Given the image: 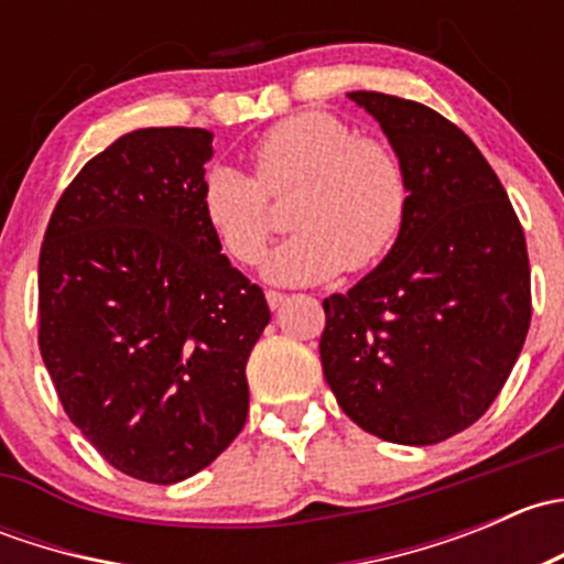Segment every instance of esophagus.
I'll return each mask as SVG.
<instances>
[{"instance_id": "obj_1", "label": "esophagus", "mask_w": 564, "mask_h": 564, "mask_svg": "<svg viewBox=\"0 0 564 564\" xmlns=\"http://www.w3.org/2000/svg\"><path fill=\"white\" fill-rule=\"evenodd\" d=\"M283 303H286V294H283V292H275V289H267V305H270L272 311L281 308Z\"/></svg>"}]
</instances>
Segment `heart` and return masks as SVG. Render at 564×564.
Returning <instances> with one entry per match:
<instances>
[{"mask_svg":"<svg viewBox=\"0 0 564 564\" xmlns=\"http://www.w3.org/2000/svg\"><path fill=\"white\" fill-rule=\"evenodd\" d=\"M253 176L213 166L202 209L226 253L256 264L275 229L272 202L292 198L289 240L264 259L275 283L305 286L340 270L360 272L395 246L409 209V182L388 141L357 135L329 111L281 119L250 150Z\"/></svg>","mask_w":564,"mask_h":564,"instance_id":"b5f03b06","label":"heart"}]
</instances>
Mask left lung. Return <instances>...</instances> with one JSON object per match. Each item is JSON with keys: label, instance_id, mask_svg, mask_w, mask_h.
<instances>
[{"label": "left lung", "instance_id": "obj_1", "mask_svg": "<svg viewBox=\"0 0 564 564\" xmlns=\"http://www.w3.org/2000/svg\"><path fill=\"white\" fill-rule=\"evenodd\" d=\"M398 152L409 209L382 264L324 300L338 406L395 445H436L486 414L532 318L524 229L469 135L434 108L349 93Z\"/></svg>", "mask_w": 564, "mask_h": 564}]
</instances>
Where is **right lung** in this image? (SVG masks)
<instances>
[{
    "instance_id": "1",
    "label": "right lung",
    "mask_w": 564,
    "mask_h": 564,
    "mask_svg": "<svg viewBox=\"0 0 564 564\" xmlns=\"http://www.w3.org/2000/svg\"><path fill=\"white\" fill-rule=\"evenodd\" d=\"M213 133L144 128L84 163L40 248L37 344L62 409L113 469L172 486L248 417L264 292L202 209Z\"/></svg>"
}]
</instances>
